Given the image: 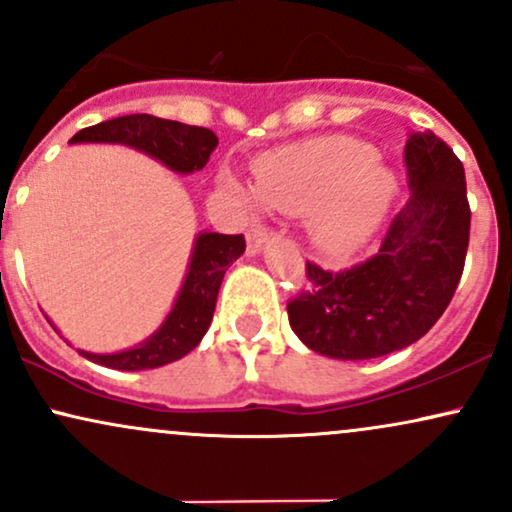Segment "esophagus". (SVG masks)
Instances as JSON below:
<instances>
[{
	"label": "esophagus",
	"mask_w": 512,
	"mask_h": 512,
	"mask_svg": "<svg viewBox=\"0 0 512 512\" xmlns=\"http://www.w3.org/2000/svg\"><path fill=\"white\" fill-rule=\"evenodd\" d=\"M269 238H272V231H269V226H264V223H260V221L252 223V226L248 228V252H250V255L260 252L262 245L267 243Z\"/></svg>",
	"instance_id": "34e87169"
}]
</instances>
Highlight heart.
<instances>
[{
  "instance_id": "obj_1",
  "label": "heart",
  "mask_w": 512,
  "mask_h": 512,
  "mask_svg": "<svg viewBox=\"0 0 512 512\" xmlns=\"http://www.w3.org/2000/svg\"><path fill=\"white\" fill-rule=\"evenodd\" d=\"M257 190L284 214H310V236L322 252L344 257L375 231L395 195L378 168V151L349 137L281 146L257 158ZM240 190L233 175L223 178Z\"/></svg>"
}]
</instances>
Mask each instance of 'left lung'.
<instances>
[{"label":"left lung","instance_id":"8db88e82","mask_svg":"<svg viewBox=\"0 0 512 512\" xmlns=\"http://www.w3.org/2000/svg\"><path fill=\"white\" fill-rule=\"evenodd\" d=\"M409 204L380 250L332 272L305 262V286L286 303L291 330L322 356L366 361L421 339L445 313L464 269L472 211L462 161L433 132H409Z\"/></svg>","mask_w":512,"mask_h":512}]
</instances>
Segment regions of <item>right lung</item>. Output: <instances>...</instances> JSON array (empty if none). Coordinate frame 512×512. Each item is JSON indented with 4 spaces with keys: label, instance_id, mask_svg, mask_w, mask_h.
<instances>
[{
    "label": "right lung",
    "instance_id": "1",
    "mask_svg": "<svg viewBox=\"0 0 512 512\" xmlns=\"http://www.w3.org/2000/svg\"><path fill=\"white\" fill-rule=\"evenodd\" d=\"M72 142L127 144L158 158L175 173H192V170L207 166L219 139L207 127L182 125L175 120L137 113L113 117L101 125L81 129L74 134ZM243 252L245 238L240 233L238 236L202 233L195 243L178 301L154 337L146 339L137 349L120 351V354H86L81 349L79 354L86 356L88 361L115 370L158 368L190 354L204 337V332L209 330L223 274Z\"/></svg>",
    "mask_w": 512,
    "mask_h": 512
}]
</instances>
